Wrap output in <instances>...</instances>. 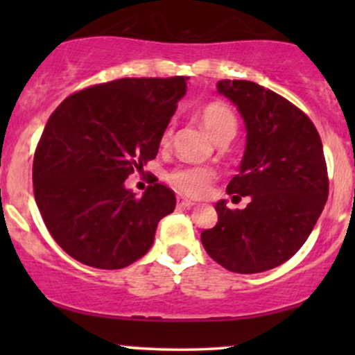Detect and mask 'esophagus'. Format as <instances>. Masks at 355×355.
I'll list each match as a JSON object with an SVG mask.
<instances>
[{
    "instance_id": "34e87169",
    "label": "esophagus",
    "mask_w": 355,
    "mask_h": 355,
    "mask_svg": "<svg viewBox=\"0 0 355 355\" xmlns=\"http://www.w3.org/2000/svg\"><path fill=\"white\" fill-rule=\"evenodd\" d=\"M197 203L191 202V200H187V198H178V207H183V209H191V207H195Z\"/></svg>"
}]
</instances>
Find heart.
<instances>
[{
	"mask_svg": "<svg viewBox=\"0 0 355 355\" xmlns=\"http://www.w3.org/2000/svg\"><path fill=\"white\" fill-rule=\"evenodd\" d=\"M198 118H200L203 128L215 141L222 140V138H234L237 133V118L234 112L227 105L218 103V101L205 105L198 113ZM170 133L172 130L168 128L164 135L165 144L170 140ZM214 178V172L203 168V166H180V168H175L166 177V180L178 193L185 195V197H202L210 190Z\"/></svg>",
	"mask_w": 355,
	"mask_h": 355,
	"instance_id": "1",
	"label": "heart"
}]
</instances>
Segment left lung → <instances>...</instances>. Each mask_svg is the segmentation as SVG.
Listing matches in <instances>:
<instances>
[{
    "instance_id": "1",
    "label": "left lung",
    "mask_w": 355,
    "mask_h": 355,
    "mask_svg": "<svg viewBox=\"0 0 355 355\" xmlns=\"http://www.w3.org/2000/svg\"><path fill=\"white\" fill-rule=\"evenodd\" d=\"M245 123V152L227 191L250 197L243 210L215 203L218 222L203 230L207 254L227 270L259 274L282 266L304 245L329 195L327 166L315 126L270 89L247 80H222Z\"/></svg>"
}]
</instances>
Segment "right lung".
Masks as SVG:
<instances>
[{"mask_svg": "<svg viewBox=\"0 0 355 355\" xmlns=\"http://www.w3.org/2000/svg\"><path fill=\"white\" fill-rule=\"evenodd\" d=\"M185 76L121 78L81 89L53 112L33 160L35 200L56 243L85 266L123 268L153 245L175 193L125 180L158 153Z\"/></svg>", "mask_w": 355, "mask_h": 355, "instance_id": "1", "label": "right lung"}]
</instances>
